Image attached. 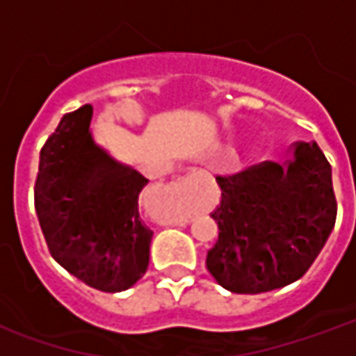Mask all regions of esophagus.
Here are the masks:
<instances>
[{
	"label": "esophagus",
	"mask_w": 356,
	"mask_h": 356,
	"mask_svg": "<svg viewBox=\"0 0 356 356\" xmlns=\"http://www.w3.org/2000/svg\"><path fill=\"white\" fill-rule=\"evenodd\" d=\"M186 188H188V185H186V181H181V183H177V186H175V193H177V194H185Z\"/></svg>",
	"instance_id": "34e87169"
}]
</instances>
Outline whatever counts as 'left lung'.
Returning <instances> with one entry per match:
<instances>
[{
    "mask_svg": "<svg viewBox=\"0 0 356 356\" xmlns=\"http://www.w3.org/2000/svg\"><path fill=\"white\" fill-rule=\"evenodd\" d=\"M211 213L219 238L206 265L232 293H263L296 282L313 265L336 223L332 168L316 143H298L288 162H265L217 177Z\"/></svg>",
    "mask_w": 356,
    "mask_h": 356,
    "instance_id": "left-lung-1",
    "label": "left lung"
}]
</instances>
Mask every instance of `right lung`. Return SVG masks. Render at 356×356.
<instances>
[{
  "label": "right lung",
  "mask_w": 356,
  "mask_h": 356,
  "mask_svg": "<svg viewBox=\"0 0 356 356\" xmlns=\"http://www.w3.org/2000/svg\"><path fill=\"white\" fill-rule=\"evenodd\" d=\"M93 106L66 114L40 152L34 202L53 259L95 290L124 291L147 273L152 231L140 221L148 181L99 147Z\"/></svg>",
  "instance_id": "obj_1"
}]
</instances>
